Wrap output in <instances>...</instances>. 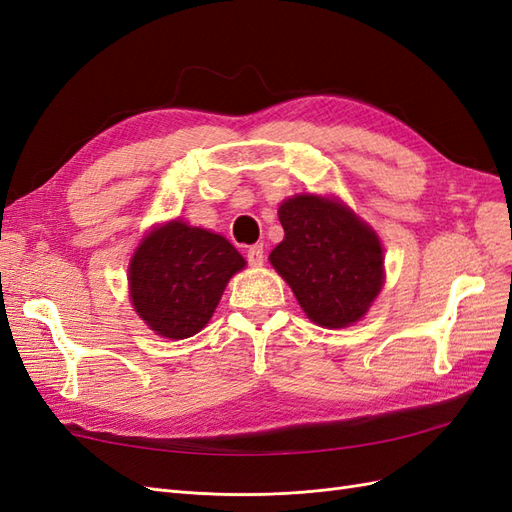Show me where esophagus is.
I'll use <instances>...</instances> for the list:
<instances>
[{
  "mask_svg": "<svg viewBox=\"0 0 512 512\" xmlns=\"http://www.w3.org/2000/svg\"><path fill=\"white\" fill-rule=\"evenodd\" d=\"M245 256H247V262H250L252 267H260L262 262H265V250H262V245H252V247H247V252H245Z\"/></svg>",
  "mask_w": 512,
  "mask_h": 512,
  "instance_id": "esophagus-1",
  "label": "esophagus"
}]
</instances>
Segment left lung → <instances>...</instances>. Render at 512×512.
<instances>
[{
    "label": "left lung",
    "mask_w": 512,
    "mask_h": 512,
    "mask_svg": "<svg viewBox=\"0 0 512 512\" xmlns=\"http://www.w3.org/2000/svg\"><path fill=\"white\" fill-rule=\"evenodd\" d=\"M284 241L269 254L307 318L327 329L361 320L384 284L371 226L337 198L297 194L280 205Z\"/></svg>",
    "instance_id": "1"
}]
</instances>
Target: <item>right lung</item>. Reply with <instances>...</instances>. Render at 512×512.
<instances>
[{
    "label": "right lung",
    "instance_id": "obj_1",
    "mask_svg": "<svg viewBox=\"0 0 512 512\" xmlns=\"http://www.w3.org/2000/svg\"><path fill=\"white\" fill-rule=\"evenodd\" d=\"M245 258L222 235L173 220L147 232L128 267L130 299L151 331L196 335L211 320Z\"/></svg>",
    "mask_w": 512,
    "mask_h": 512
}]
</instances>
